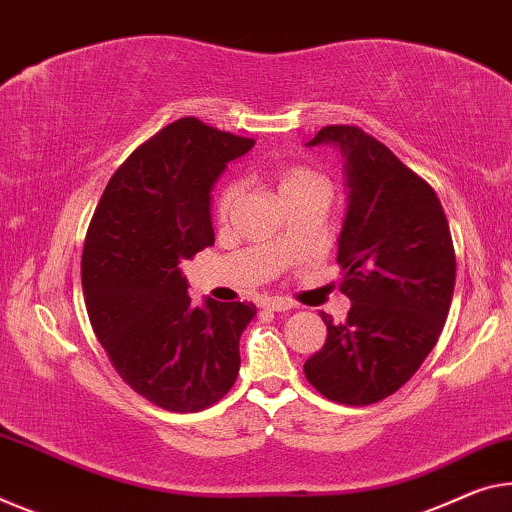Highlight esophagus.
<instances>
[{
	"mask_svg": "<svg viewBox=\"0 0 512 512\" xmlns=\"http://www.w3.org/2000/svg\"><path fill=\"white\" fill-rule=\"evenodd\" d=\"M261 306H263V309H270V311L293 309V304H290L288 300H281V297H265V300H261Z\"/></svg>",
	"mask_w": 512,
	"mask_h": 512,
	"instance_id": "esophagus-1",
	"label": "esophagus"
}]
</instances>
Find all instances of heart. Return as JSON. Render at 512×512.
Segmentation results:
<instances>
[{
	"instance_id": "1",
	"label": "heart",
	"mask_w": 512,
	"mask_h": 512,
	"mask_svg": "<svg viewBox=\"0 0 512 512\" xmlns=\"http://www.w3.org/2000/svg\"><path fill=\"white\" fill-rule=\"evenodd\" d=\"M274 183H277V192L283 199H288V196H293L297 192H304V190H316V187H322V190H327V183L325 178L320 174H316L313 169H306L300 167V164H290V167H281L277 169V174H274ZM240 196V185L238 183H229L224 187L222 192L217 196V203H215V210H217V217H229V212L233 210L235 201H238Z\"/></svg>"
}]
</instances>
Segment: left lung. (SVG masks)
<instances>
[{"label":"left lung","instance_id":"obj_1","mask_svg":"<svg viewBox=\"0 0 512 512\" xmlns=\"http://www.w3.org/2000/svg\"><path fill=\"white\" fill-rule=\"evenodd\" d=\"M334 144L345 157V208L336 263L348 320L304 375L341 405H371L396 393L435 348L451 309L455 251L432 187L357 125H327L306 146Z\"/></svg>","mask_w":512,"mask_h":512}]
</instances>
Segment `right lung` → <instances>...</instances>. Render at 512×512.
<instances>
[{
  "label": "right lung",
  "instance_id": "add662e5",
  "mask_svg": "<svg viewBox=\"0 0 512 512\" xmlns=\"http://www.w3.org/2000/svg\"><path fill=\"white\" fill-rule=\"evenodd\" d=\"M254 144L194 116L169 123L121 164L86 231L93 332L123 382L162 410H206L238 377L240 336L256 306H194L180 261L215 242L210 190Z\"/></svg>",
  "mask_w": 512,
  "mask_h": 512
}]
</instances>
